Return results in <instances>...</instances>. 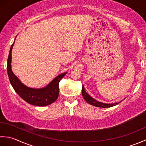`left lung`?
<instances>
[{
    "label": "left lung",
    "mask_w": 146,
    "mask_h": 146,
    "mask_svg": "<svg viewBox=\"0 0 146 146\" xmlns=\"http://www.w3.org/2000/svg\"><path fill=\"white\" fill-rule=\"evenodd\" d=\"M82 95L83 97L84 98L85 101L88 103L89 104H90L92 105H94V106L97 107H102V108H108V107H113L115 105H116L117 104H119L120 103V101L119 102H117V103H114V104H105V103H102V102H100L98 101H97L95 99L91 97L87 93L85 92V90L84 88V86H82ZM125 99V98H124ZM123 99V100H124Z\"/></svg>",
    "instance_id": "left-lung-1"
}]
</instances>
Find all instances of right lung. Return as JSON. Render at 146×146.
<instances>
[{"instance_id": "right-lung-1", "label": "right lung", "mask_w": 146, "mask_h": 146, "mask_svg": "<svg viewBox=\"0 0 146 146\" xmlns=\"http://www.w3.org/2000/svg\"><path fill=\"white\" fill-rule=\"evenodd\" d=\"M14 42L12 44L7 60V71L9 80L15 92L27 103L36 106H46L57 100L59 95V83L66 73L58 75L52 82L42 88H32L24 85L12 72L11 69L12 49Z\"/></svg>"}]
</instances>
